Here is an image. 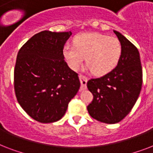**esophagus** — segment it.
Instances as JSON below:
<instances>
[{
	"label": "esophagus",
	"mask_w": 153,
	"mask_h": 153,
	"mask_svg": "<svg viewBox=\"0 0 153 153\" xmlns=\"http://www.w3.org/2000/svg\"><path fill=\"white\" fill-rule=\"evenodd\" d=\"M79 80L81 82V90H85L86 89V83L88 81L87 77L83 75V74H79Z\"/></svg>",
	"instance_id": "esophagus-1"
}]
</instances>
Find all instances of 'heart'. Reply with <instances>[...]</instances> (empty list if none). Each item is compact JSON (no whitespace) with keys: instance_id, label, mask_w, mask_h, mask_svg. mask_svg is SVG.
<instances>
[{"instance_id":"obj_1","label":"heart","mask_w":153,"mask_h":153,"mask_svg":"<svg viewBox=\"0 0 153 153\" xmlns=\"http://www.w3.org/2000/svg\"><path fill=\"white\" fill-rule=\"evenodd\" d=\"M122 55V45L117 37L98 32L78 35L74 45L63 48L65 59L71 69L77 71L85 57L88 68L97 75L108 74L117 66Z\"/></svg>"}]
</instances>
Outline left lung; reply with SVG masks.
<instances>
[{
    "label": "left lung",
    "instance_id": "1",
    "mask_svg": "<svg viewBox=\"0 0 153 153\" xmlns=\"http://www.w3.org/2000/svg\"><path fill=\"white\" fill-rule=\"evenodd\" d=\"M122 45V55L113 71L87 82L94 96L87 110L94 119L115 124L126 117L141 91L142 67L137 48L120 32L114 31Z\"/></svg>",
    "mask_w": 153,
    "mask_h": 153
}]
</instances>
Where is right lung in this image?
<instances>
[{
    "label": "right lung",
    "instance_id": "right-lung-1",
    "mask_svg": "<svg viewBox=\"0 0 153 153\" xmlns=\"http://www.w3.org/2000/svg\"><path fill=\"white\" fill-rule=\"evenodd\" d=\"M71 32L43 31L18 51L14 90L23 109L36 121L51 123L62 118L80 87L76 72L64 60L63 47Z\"/></svg>",
    "mask_w": 153,
    "mask_h": 153
}]
</instances>
